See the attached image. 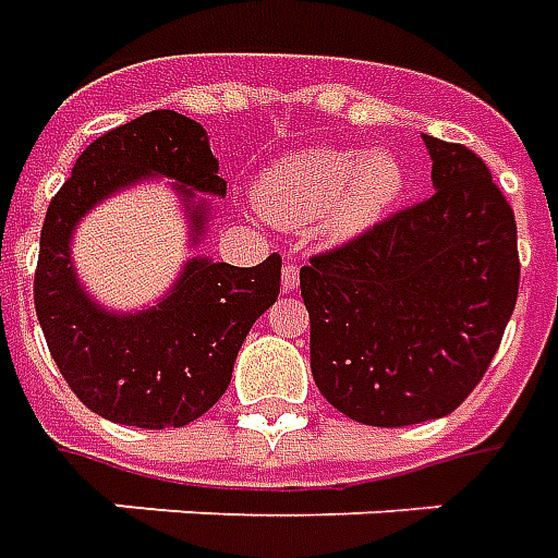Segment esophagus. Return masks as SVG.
Listing matches in <instances>:
<instances>
[{
  "label": "esophagus",
  "mask_w": 558,
  "mask_h": 558,
  "mask_svg": "<svg viewBox=\"0 0 558 558\" xmlns=\"http://www.w3.org/2000/svg\"><path fill=\"white\" fill-rule=\"evenodd\" d=\"M298 286H300V267L298 264H286V267H282V288H286V291H294Z\"/></svg>",
  "instance_id": "obj_1"
}]
</instances>
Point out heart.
<instances>
[{"label": "heart", "instance_id": "heart-1", "mask_svg": "<svg viewBox=\"0 0 558 558\" xmlns=\"http://www.w3.org/2000/svg\"><path fill=\"white\" fill-rule=\"evenodd\" d=\"M409 185V173L390 149L318 146L272 165L260 177L258 204L279 225H312L349 240L385 219Z\"/></svg>", "mask_w": 558, "mask_h": 558}]
</instances>
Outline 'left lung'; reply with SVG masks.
Masks as SVG:
<instances>
[{"label":"left lung","mask_w":558,"mask_h":558,"mask_svg":"<svg viewBox=\"0 0 558 558\" xmlns=\"http://www.w3.org/2000/svg\"><path fill=\"white\" fill-rule=\"evenodd\" d=\"M433 195L300 270L322 397L366 426L450 414L487 373L520 288L513 209L469 146L424 134Z\"/></svg>","instance_id":"8db88e82"}]
</instances>
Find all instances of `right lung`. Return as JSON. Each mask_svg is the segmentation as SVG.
I'll list each match as a JSON object with an SVG mask.
<instances>
[{
    "mask_svg": "<svg viewBox=\"0 0 558 558\" xmlns=\"http://www.w3.org/2000/svg\"><path fill=\"white\" fill-rule=\"evenodd\" d=\"M165 177L183 201L197 246L225 197L219 159L204 125L153 110L86 146L50 201L35 270V312L59 373L86 409L113 424L165 429L209 412L231 385L236 351L279 298L282 258L231 267L192 255L156 306L105 310L71 258L74 228L89 209L137 183Z\"/></svg>",
    "mask_w": 558,
    "mask_h": 558,
    "instance_id": "add662e5",
    "label": "right lung"
}]
</instances>
